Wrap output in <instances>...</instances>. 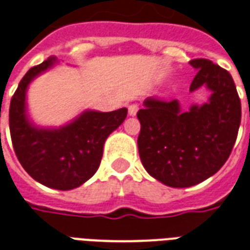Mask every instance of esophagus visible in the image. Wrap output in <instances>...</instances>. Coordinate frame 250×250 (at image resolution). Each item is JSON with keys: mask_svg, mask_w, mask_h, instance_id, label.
I'll use <instances>...</instances> for the list:
<instances>
[{"mask_svg": "<svg viewBox=\"0 0 250 250\" xmlns=\"http://www.w3.org/2000/svg\"><path fill=\"white\" fill-rule=\"evenodd\" d=\"M138 110H139V106L136 104V103H132V104H130L128 106V114L130 115H136V112H138Z\"/></svg>", "mask_w": 250, "mask_h": 250, "instance_id": "obj_1", "label": "esophagus"}]
</instances>
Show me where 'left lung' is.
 Instances as JSON below:
<instances>
[{"label":"left lung","instance_id":"obj_1","mask_svg":"<svg viewBox=\"0 0 250 250\" xmlns=\"http://www.w3.org/2000/svg\"><path fill=\"white\" fill-rule=\"evenodd\" d=\"M197 68L189 91H212L209 102L183 112L176 99L148 97L138 111L140 160L149 175L173 188L204 182L228 160L241 122V102L232 75L212 61H189Z\"/></svg>","mask_w":250,"mask_h":250}]
</instances>
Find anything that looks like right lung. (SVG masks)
<instances>
[{"mask_svg": "<svg viewBox=\"0 0 250 250\" xmlns=\"http://www.w3.org/2000/svg\"><path fill=\"white\" fill-rule=\"evenodd\" d=\"M55 62L50 57L31 67L18 84L9 108L10 136L17 158L34 180L54 189L67 191L82 186L97 172L108 135L127 116V108L86 111L59 130H42L29 123L25 94L29 83Z\"/></svg>", "mask_w": 250, "mask_h": 250, "instance_id": "1", "label": "right lung"}]
</instances>
